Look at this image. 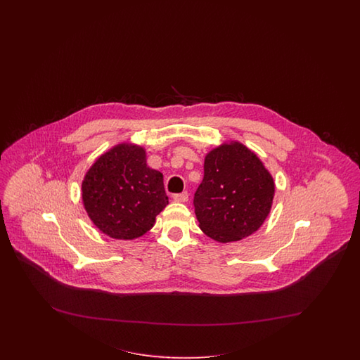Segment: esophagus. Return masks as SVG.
<instances>
[{"instance_id":"obj_1","label":"esophagus","mask_w":360,"mask_h":360,"mask_svg":"<svg viewBox=\"0 0 360 360\" xmlns=\"http://www.w3.org/2000/svg\"><path fill=\"white\" fill-rule=\"evenodd\" d=\"M173 199H174L175 202L185 203V202L188 200V193L185 191V193H181V194H174V195H173Z\"/></svg>"}]
</instances>
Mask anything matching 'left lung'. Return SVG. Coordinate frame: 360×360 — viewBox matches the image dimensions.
<instances>
[{
    "label": "left lung",
    "instance_id": "1",
    "mask_svg": "<svg viewBox=\"0 0 360 360\" xmlns=\"http://www.w3.org/2000/svg\"><path fill=\"white\" fill-rule=\"evenodd\" d=\"M273 195L272 175L259 157L239 142L224 143L206 155L194 194L199 227L220 243L247 238L268 217Z\"/></svg>",
    "mask_w": 360,
    "mask_h": 360
}]
</instances>
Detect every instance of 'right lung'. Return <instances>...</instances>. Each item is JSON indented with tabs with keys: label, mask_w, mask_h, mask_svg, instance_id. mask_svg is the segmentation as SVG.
Returning <instances> with one entry per match:
<instances>
[{
	"label": "right lung",
	"mask_w": 360,
	"mask_h": 360,
	"mask_svg": "<svg viewBox=\"0 0 360 360\" xmlns=\"http://www.w3.org/2000/svg\"><path fill=\"white\" fill-rule=\"evenodd\" d=\"M82 191L88 217L115 239L142 236L169 203L162 174L146 165L141 146L128 143L98 158L84 176Z\"/></svg>",
	"instance_id": "1"
}]
</instances>
